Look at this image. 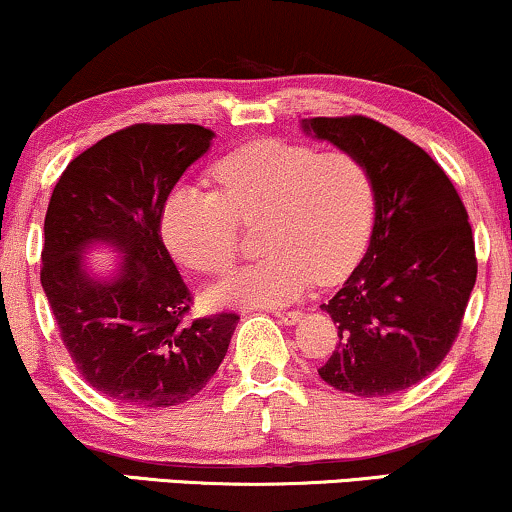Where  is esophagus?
Wrapping results in <instances>:
<instances>
[{
    "label": "esophagus",
    "mask_w": 512,
    "mask_h": 512,
    "mask_svg": "<svg viewBox=\"0 0 512 512\" xmlns=\"http://www.w3.org/2000/svg\"><path fill=\"white\" fill-rule=\"evenodd\" d=\"M274 316L281 323H286V326H293V323L300 319V312H295V309H290V312H274Z\"/></svg>",
    "instance_id": "1"
}]
</instances>
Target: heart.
I'll list each match as a JSON object with an SVG mask.
<instances>
[{
    "label": "heart",
    "instance_id": "obj_1",
    "mask_svg": "<svg viewBox=\"0 0 512 512\" xmlns=\"http://www.w3.org/2000/svg\"><path fill=\"white\" fill-rule=\"evenodd\" d=\"M217 191L179 186L165 198L160 234L174 260L224 274L241 226L260 224L262 260L208 290L212 304L276 307L319 281L331 286L357 267L375 215L364 160L286 141H255L215 165Z\"/></svg>",
    "mask_w": 512,
    "mask_h": 512
}]
</instances>
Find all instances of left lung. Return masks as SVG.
Here are the masks:
<instances>
[{"label": "left lung", "mask_w": 512, "mask_h": 512, "mask_svg": "<svg viewBox=\"0 0 512 512\" xmlns=\"http://www.w3.org/2000/svg\"><path fill=\"white\" fill-rule=\"evenodd\" d=\"M302 129L364 160L375 222L364 260L333 300L338 347L319 375L340 392L387 397L442 364L477 278L468 212L423 148L364 115L309 118Z\"/></svg>", "instance_id": "left-lung-1"}]
</instances>
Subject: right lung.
Wrapping results in <instances>:
<instances>
[{
	"label": "right lung",
	"instance_id": "right-lung-1",
	"mask_svg": "<svg viewBox=\"0 0 512 512\" xmlns=\"http://www.w3.org/2000/svg\"><path fill=\"white\" fill-rule=\"evenodd\" d=\"M215 134L141 122L108 134L63 170L44 217L40 281L61 340L94 390L137 409L196 397L226 357L238 314L186 323L193 297L160 236V212ZM111 242L119 274H86L81 252Z\"/></svg>",
	"mask_w": 512,
	"mask_h": 512
}]
</instances>
